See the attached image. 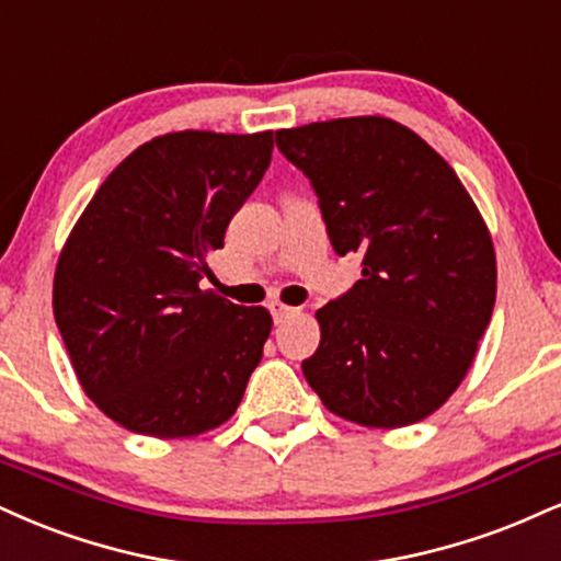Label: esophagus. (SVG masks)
Here are the masks:
<instances>
[{"label":"esophagus","mask_w":561,"mask_h":561,"mask_svg":"<svg viewBox=\"0 0 561 561\" xmlns=\"http://www.w3.org/2000/svg\"><path fill=\"white\" fill-rule=\"evenodd\" d=\"M272 316L276 323H285L289 319H295V316H300V308L285 306V302H272Z\"/></svg>","instance_id":"obj_1"}]
</instances>
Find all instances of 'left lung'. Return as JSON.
I'll return each instance as SVG.
<instances>
[{"label": "left lung", "mask_w": 561, "mask_h": 561, "mask_svg": "<svg viewBox=\"0 0 561 561\" xmlns=\"http://www.w3.org/2000/svg\"><path fill=\"white\" fill-rule=\"evenodd\" d=\"M276 146L319 195L334 251L363 259V279L316 310L306 381L357 426L423 421L462 383L494 310L481 211L447 161L389 117L276 130Z\"/></svg>", "instance_id": "obj_1"}]
</instances>
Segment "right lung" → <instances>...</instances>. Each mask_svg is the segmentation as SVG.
Instances as JSON below:
<instances>
[{
  "mask_svg": "<svg viewBox=\"0 0 561 561\" xmlns=\"http://www.w3.org/2000/svg\"><path fill=\"white\" fill-rule=\"evenodd\" d=\"M274 133H167L138 146L72 227L54 321L80 387L133 434L187 438L234 415L272 313L201 282L268 170Z\"/></svg>",
  "mask_w": 561,
  "mask_h": 561,
  "instance_id": "add662e5",
  "label": "right lung"
}]
</instances>
